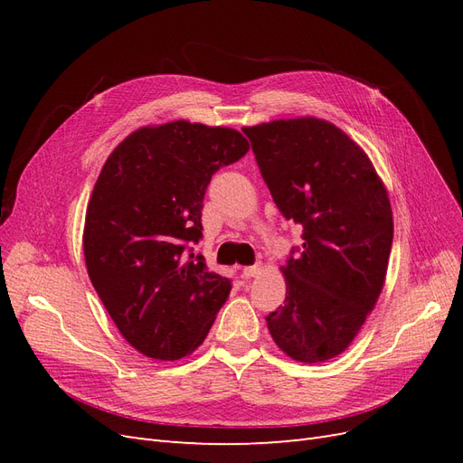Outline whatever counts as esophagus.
<instances>
[{"mask_svg": "<svg viewBox=\"0 0 463 463\" xmlns=\"http://www.w3.org/2000/svg\"><path fill=\"white\" fill-rule=\"evenodd\" d=\"M260 272H262L260 262H257V264H253V266H245V269L241 270L243 278H255V276H259Z\"/></svg>", "mask_w": 463, "mask_h": 463, "instance_id": "1", "label": "esophagus"}]
</instances>
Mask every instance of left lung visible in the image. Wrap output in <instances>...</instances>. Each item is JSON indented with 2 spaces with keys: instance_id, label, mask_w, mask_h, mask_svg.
I'll list each match as a JSON object with an SVG mask.
<instances>
[{
  "instance_id": "1",
  "label": "left lung",
  "mask_w": 463,
  "mask_h": 463,
  "mask_svg": "<svg viewBox=\"0 0 463 463\" xmlns=\"http://www.w3.org/2000/svg\"><path fill=\"white\" fill-rule=\"evenodd\" d=\"M243 133L278 210L303 226V245L282 266L286 301L266 325L291 359H332L354 342L384 286L394 237L388 193L367 154L325 119Z\"/></svg>"
}]
</instances>
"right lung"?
Returning a JSON list of instances; mask_svg holds the SVG:
<instances>
[{"label":"right lung","mask_w":463,"mask_h":463,"mask_svg":"<svg viewBox=\"0 0 463 463\" xmlns=\"http://www.w3.org/2000/svg\"><path fill=\"white\" fill-rule=\"evenodd\" d=\"M247 150L240 131L179 119L131 133L98 175L82 233L89 278L146 357L194 352L228 299L232 279L208 272L191 245L210 179Z\"/></svg>","instance_id":"1"}]
</instances>
